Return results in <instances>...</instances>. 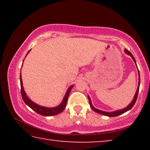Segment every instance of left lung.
Returning a JSON list of instances; mask_svg holds the SVG:
<instances>
[{"label":"left lung","instance_id":"left-lung-1","mask_svg":"<svg viewBox=\"0 0 150 150\" xmlns=\"http://www.w3.org/2000/svg\"><path fill=\"white\" fill-rule=\"evenodd\" d=\"M124 52L126 53V54H128L129 55H130V56L132 57V58L133 60L134 61V62H135V63L136 64V59H134V56L132 55V54H131V53L129 52V51L128 50L125 49L124 50ZM138 75H139V81H138V88H137V91L136 92V94L135 95H134V97L133 98V100H132V102L130 103V105H129L128 106H127V107L124 108L123 109H121V110H116V111H115V112H105V111H102L100 110H98V109H96L95 108L94 106L92 105V103H91V98L89 96H88V101H89V104H90V106H91V108L93 109V110L96 112H97L98 114H100V115H105V116H109V117H115V116H119L122 115V114H123L124 112H127L129 110H130V109L133 107L134 104H135L136 101L137 100V98H138V92H139V84H140V77H139V72L138 71Z\"/></svg>","mask_w":150,"mask_h":150}]
</instances>
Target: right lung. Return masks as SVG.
I'll list each match as a JSON object with an SVG mask.
<instances>
[{
    "instance_id": "right-lung-1",
    "label": "right lung",
    "mask_w": 150,
    "mask_h": 150,
    "mask_svg": "<svg viewBox=\"0 0 150 150\" xmlns=\"http://www.w3.org/2000/svg\"><path fill=\"white\" fill-rule=\"evenodd\" d=\"M30 50H29V52L27 53L26 55L30 52ZM22 64H23V63H22ZM20 86H21V95H22V99L24 100V102L26 103L30 108H31L33 110H34L35 112H37L38 114H39V115L44 116H51L56 115L64 110L66 105H67V101L68 99V96H69V95L70 93V91L71 90V88H73V86H74V85H71L69 87L68 90L67 91V92L65 93V95L64 96V98H63V101L59 106L54 108H47V107H44V106H42L40 105H37V104H35V103H34L33 101L30 100V98L26 96V94L24 90L23 85H22L21 73H20Z\"/></svg>"
}]
</instances>
